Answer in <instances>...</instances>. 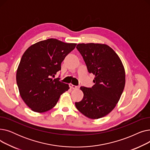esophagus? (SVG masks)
I'll use <instances>...</instances> for the list:
<instances>
[{"instance_id":"esophagus-1","label":"esophagus","mask_w":150,"mask_h":150,"mask_svg":"<svg viewBox=\"0 0 150 150\" xmlns=\"http://www.w3.org/2000/svg\"><path fill=\"white\" fill-rule=\"evenodd\" d=\"M69 86H70V88H72V89H78V86H75V85H73L72 84H69Z\"/></svg>"}]
</instances>
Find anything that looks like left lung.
Instances as JSON below:
<instances>
[{
  "label": "left lung",
  "mask_w": 150,
  "mask_h": 150,
  "mask_svg": "<svg viewBox=\"0 0 150 150\" xmlns=\"http://www.w3.org/2000/svg\"><path fill=\"white\" fill-rule=\"evenodd\" d=\"M87 66L95 75L92 88L81 86L84 96L75 102L76 109L89 119H100L115 107L125 85V72L121 59L109 46L101 44H78L76 46Z\"/></svg>",
  "instance_id": "obj_1"
}]
</instances>
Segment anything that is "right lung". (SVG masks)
<instances>
[{"mask_svg": "<svg viewBox=\"0 0 150 150\" xmlns=\"http://www.w3.org/2000/svg\"><path fill=\"white\" fill-rule=\"evenodd\" d=\"M76 44L50 38L29 47L23 54L16 72L21 98L34 112H44L57 105L67 84L53 79L61 64Z\"/></svg>", "mask_w": 150, "mask_h": 150, "instance_id": "add662e5", "label": "right lung"}]
</instances>
